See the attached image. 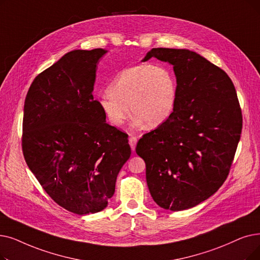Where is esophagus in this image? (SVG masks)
I'll list each match as a JSON object with an SVG mask.
<instances>
[{
	"label": "esophagus",
	"instance_id": "34e87169",
	"mask_svg": "<svg viewBox=\"0 0 260 260\" xmlns=\"http://www.w3.org/2000/svg\"><path fill=\"white\" fill-rule=\"evenodd\" d=\"M128 142H129L132 150L135 151V148H136V144H137V138L134 137V136H131L129 139H128Z\"/></svg>",
	"mask_w": 260,
	"mask_h": 260
}]
</instances>
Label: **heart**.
Listing matches in <instances>:
<instances>
[{
    "instance_id": "heart-1",
    "label": "heart",
    "mask_w": 260,
    "mask_h": 260,
    "mask_svg": "<svg viewBox=\"0 0 260 260\" xmlns=\"http://www.w3.org/2000/svg\"><path fill=\"white\" fill-rule=\"evenodd\" d=\"M176 82L166 67L138 64L121 71L99 96V105L112 126L120 127L128 117L135 125L154 128L166 122L174 110Z\"/></svg>"
}]
</instances>
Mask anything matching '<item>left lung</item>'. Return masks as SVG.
Instances as JSON below:
<instances>
[{
  "label": "left lung",
  "instance_id": "left-lung-1",
  "mask_svg": "<svg viewBox=\"0 0 260 260\" xmlns=\"http://www.w3.org/2000/svg\"><path fill=\"white\" fill-rule=\"evenodd\" d=\"M173 66L176 101L172 115L139 139L136 153L157 205L172 211L194 207L226 179L242 129L235 86L219 67L185 49H152Z\"/></svg>",
  "mask_w": 260,
  "mask_h": 260
}]
</instances>
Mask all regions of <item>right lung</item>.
I'll return each instance as SVG.
<instances>
[{"mask_svg": "<svg viewBox=\"0 0 260 260\" xmlns=\"http://www.w3.org/2000/svg\"><path fill=\"white\" fill-rule=\"evenodd\" d=\"M106 53H67L35 77L24 102V159L44 191L76 214L107 206L131 156L127 134L106 123L92 94L96 64Z\"/></svg>", "mask_w": 260, "mask_h": 260, "instance_id": "1", "label": "right lung"}]
</instances>
